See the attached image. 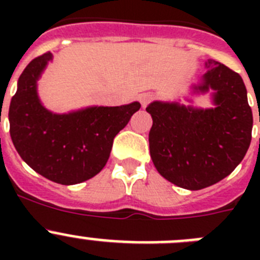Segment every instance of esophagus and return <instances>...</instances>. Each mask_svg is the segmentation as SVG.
Instances as JSON below:
<instances>
[{
    "mask_svg": "<svg viewBox=\"0 0 260 260\" xmlns=\"http://www.w3.org/2000/svg\"><path fill=\"white\" fill-rule=\"evenodd\" d=\"M152 99H153L152 93H150V92H144V93H141V95H139V102H141L142 107H146V105L148 104L151 100H152Z\"/></svg>",
    "mask_w": 260,
    "mask_h": 260,
    "instance_id": "34e87169",
    "label": "esophagus"
}]
</instances>
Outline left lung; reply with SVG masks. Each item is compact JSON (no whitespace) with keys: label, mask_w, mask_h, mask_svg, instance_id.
Wrapping results in <instances>:
<instances>
[{"label":"left lung","mask_w":260,"mask_h":260,"mask_svg":"<svg viewBox=\"0 0 260 260\" xmlns=\"http://www.w3.org/2000/svg\"><path fill=\"white\" fill-rule=\"evenodd\" d=\"M194 92L212 89L213 108L198 109L178 103H151L150 153L165 180L187 190H201L232 173L249 150L252 112L247 91L236 71L215 59Z\"/></svg>","instance_id":"1"}]
</instances>
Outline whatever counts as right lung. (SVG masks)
I'll list each match as a JSON object with an SVG mask.
<instances>
[{
    "instance_id": "add662e5",
    "label": "right lung",
    "mask_w": 260,
    "mask_h": 260,
    "mask_svg": "<svg viewBox=\"0 0 260 260\" xmlns=\"http://www.w3.org/2000/svg\"><path fill=\"white\" fill-rule=\"evenodd\" d=\"M52 58V53H44L20 74L9 109L11 141L20 157L39 174L61 185H75L105 167L114 137L141 104L52 113L38 96V80Z\"/></svg>"
}]
</instances>
